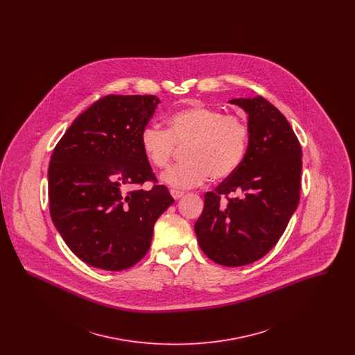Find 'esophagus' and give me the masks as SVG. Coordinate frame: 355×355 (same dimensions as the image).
I'll return each mask as SVG.
<instances>
[{"label": "esophagus", "mask_w": 355, "mask_h": 355, "mask_svg": "<svg viewBox=\"0 0 355 355\" xmlns=\"http://www.w3.org/2000/svg\"><path fill=\"white\" fill-rule=\"evenodd\" d=\"M170 194L174 200H180L182 196H184V191H180V190H175V189H171L170 190Z\"/></svg>", "instance_id": "1"}]
</instances>
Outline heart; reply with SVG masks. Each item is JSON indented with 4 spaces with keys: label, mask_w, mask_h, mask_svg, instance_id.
<instances>
[{
    "label": "heart",
    "mask_w": 355,
    "mask_h": 355,
    "mask_svg": "<svg viewBox=\"0 0 355 355\" xmlns=\"http://www.w3.org/2000/svg\"><path fill=\"white\" fill-rule=\"evenodd\" d=\"M168 130L148 125L141 132V148L157 169H165L177 148H186L185 162L162 174L166 185L190 189L229 178L245 159L249 146V126L236 116H225L214 107L197 105L173 113Z\"/></svg>",
    "instance_id": "heart-1"
}]
</instances>
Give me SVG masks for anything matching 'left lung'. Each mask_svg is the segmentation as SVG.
<instances>
[{
  "instance_id": "left-lung-1",
  "label": "left lung",
  "mask_w": 355,
  "mask_h": 355,
  "mask_svg": "<svg viewBox=\"0 0 355 355\" xmlns=\"http://www.w3.org/2000/svg\"><path fill=\"white\" fill-rule=\"evenodd\" d=\"M229 102L249 116L248 152L233 175L205 194L194 230L211 261L236 268L262 258L284 234L300 202L302 149L285 116L263 97Z\"/></svg>"
}]
</instances>
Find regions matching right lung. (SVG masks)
I'll use <instances>...</instances> for the list:
<instances>
[{"instance_id": "right-lung-1", "label": "right lung", "mask_w": 355, "mask_h": 355, "mask_svg": "<svg viewBox=\"0 0 355 355\" xmlns=\"http://www.w3.org/2000/svg\"><path fill=\"white\" fill-rule=\"evenodd\" d=\"M158 103L155 96H106L74 119L51 154V220L93 268L125 270L141 261L155 220L174 202L164 185L125 191L157 182L139 137Z\"/></svg>"}]
</instances>
